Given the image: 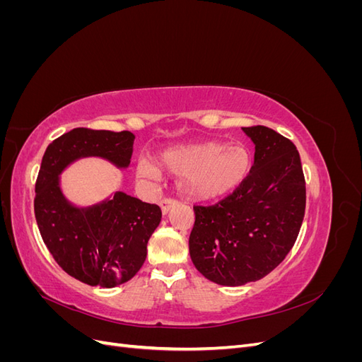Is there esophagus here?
Masks as SVG:
<instances>
[{"instance_id": "esophagus-1", "label": "esophagus", "mask_w": 362, "mask_h": 362, "mask_svg": "<svg viewBox=\"0 0 362 362\" xmlns=\"http://www.w3.org/2000/svg\"><path fill=\"white\" fill-rule=\"evenodd\" d=\"M175 205H177V201H173V199H163V201L160 202L161 213H163V214H168Z\"/></svg>"}]
</instances>
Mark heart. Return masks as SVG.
<instances>
[{
  "label": "heart",
  "mask_w": 362,
  "mask_h": 362,
  "mask_svg": "<svg viewBox=\"0 0 362 362\" xmlns=\"http://www.w3.org/2000/svg\"><path fill=\"white\" fill-rule=\"evenodd\" d=\"M252 166L246 145L208 140L161 151L157 164L141 158L136 164V177L157 181L161 170L178 177L180 192L193 201H211L234 192L245 182Z\"/></svg>",
  "instance_id": "heart-1"
}]
</instances>
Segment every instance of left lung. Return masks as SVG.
<instances>
[{
	"label": "left lung",
	"mask_w": 362,
	"mask_h": 362,
	"mask_svg": "<svg viewBox=\"0 0 362 362\" xmlns=\"http://www.w3.org/2000/svg\"><path fill=\"white\" fill-rule=\"evenodd\" d=\"M255 145L249 177L228 198L194 206L190 258L218 286L255 282L291 250L305 214V178L293 141L267 127L242 128Z\"/></svg>",
	"instance_id": "left-lung-1"
}]
</instances>
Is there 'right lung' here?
I'll use <instances>...</instances> for the list:
<instances>
[{
    "label": "right lung",
    "instance_id": "1",
    "mask_svg": "<svg viewBox=\"0 0 362 362\" xmlns=\"http://www.w3.org/2000/svg\"><path fill=\"white\" fill-rule=\"evenodd\" d=\"M134 139L129 131L75 128L54 140L42 158L35 198L40 235L57 264L87 286L113 288L136 276L161 210L125 192L76 205L62 189V173L83 158H103L125 170Z\"/></svg>",
    "mask_w": 362,
    "mask_h": 362
}]
</instances>
